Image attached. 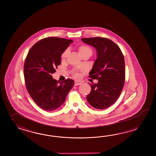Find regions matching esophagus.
Listing matches in <instances>:
<instances>
[{"label":"esophagus","instance_id":"obj_1","mask_svg":"<svg viewBox=\"0 0 156 156\" xmlns=\"http://www.w3.org/2000/svg\"><path fill=\"white\" fill-rule=\"evenodd\" d=\"M82 83L81 82H80V81H76L74 84H75L76 86H80V84H82Z\"/></svg>","mask_w":156,"mask_h":156}]
</instances>
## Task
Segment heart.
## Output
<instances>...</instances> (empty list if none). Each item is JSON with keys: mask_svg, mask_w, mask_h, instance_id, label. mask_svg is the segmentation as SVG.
<instances>
[{"mask_svg": "<svg viewBox=\"0 0 156 156\" xmlns=\"http://www.w3.org/2000/svg\"><path fill=\"white\" fill-rule=\"evenodd\" d=\"M78 51L80 52V55L82 56L83 55L88 54V53L92 54V49H91L90 47L86 45H80V46L78 47ZM68 54V50H66L64 52H62V54L61 55L62 60H64L66 59V58L67 57ZM74 76L76 78H78L79 76V74L78 73H74Z\"/></svg>", "mask_w": 156, "mask_h": 156, "instance_id": "b5f03b06", "label": "heart"}]
</instances>
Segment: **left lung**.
I'll use <instances>...</instances> for the list:
<instances>
[{"instance_id":"obj_1","label":"left lung","mask_w":156,"mask_h":156,"mask_svg":"<svg viewBox=\"0 0 156 156\" xmlns=\"http://www.w3.org/2000/svg\"><path fill=\"white\" fill-rule=\"evenodd\" d=\"M81 40L97 51V59L89 74L98 82L90 84L91 91L87 100L93 108L105 109L118 100L124 85V55L118 45L108 38L97 37Z\"/></svg>"}]
</instances>
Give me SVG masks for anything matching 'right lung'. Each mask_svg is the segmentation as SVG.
I'll list each match as a JSON object with an SVG mask.
<instances>
[{
  "label": "right lung",
  "instance_id": "obj_1",
  "mask_svg": "<svg viewBox=\"0 0 156 156\" xmlns=\"http://www.w3.org/2000/svg\"><path fill=\"white\" fill-rule=\"evenodd\" d=\"M73 42L55 37L43 38L28 52L24 66L26 88L35 103L46 111L58 109L74 84L71 79L59 82L51 76L61 64L62 52Z\"/></svg>",
  "mask_w": 156,
  "mask_h": 156
}]
</instances>
